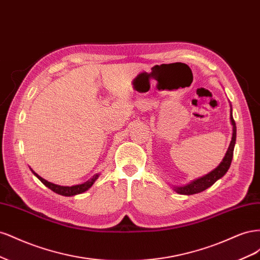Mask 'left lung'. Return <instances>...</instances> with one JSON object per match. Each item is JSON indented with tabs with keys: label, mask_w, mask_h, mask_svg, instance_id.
I'll list each match as a JSON object with an SVG mask.
<instances>
[{
	"label": "left lung",
	"mask_w": 260,
	"mask_h": 260,
	"mask_svg": "<svg viewBox=\"0 0 260 260\" xmlns=\"http://www.w3.org/2000/svg\"><path fill=\"white\" fill-rule=\"evenodd\" d=\"M230 119H231V123L233 125L232 140H231V143L229 145V148H228V151L225 153V156H224V158L222 159V161L220 162V165L216 169H214L211 172H209L208 175L204 176L200 179H196V180L193 181V182L188 183L184 186H176L175 191L177 193L184 194V195H192V194H196V193L205 191L206 188H208L209 186L214 184L217 180H219L220 178L223 177L225 175V172L229 170L232 158H233L235 140H237V125H235V121H234L233 116H232V108H231Z\"/></svg>",
	"instance_id": "8db88e82"
}]
</instances>
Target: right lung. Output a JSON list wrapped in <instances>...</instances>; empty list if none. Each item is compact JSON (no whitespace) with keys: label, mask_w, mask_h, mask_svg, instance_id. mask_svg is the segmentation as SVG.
<instances>
[{"label":"right lung","mask_w":260,"mask_h":260,"mask_svg":"<svg viewBox=\"0 0 260 260\" xmlns=\"http://www.w3.org/2000/svg\"><path fill=\"white\" fill-rule=\"evenodd\" d=\"M34 174L45 186H48L50 190H52L53 192L57 193V194L64 195V196H73L76 194H80V193L85 192L86 190H89V188L93 185V183L95 182V180L99 178V175H94L90 180H88L86 182H84L82 184H78V185H74V186H60V185H56V184H53L51 182H48V181L42 179L39 175H37L36 172H34Z\"/></svg>","instance_id":"right-lung-1"}]
</instances>
